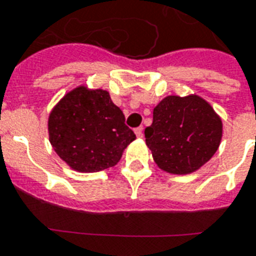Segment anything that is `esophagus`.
Returning a JSON list of instances; mask_svg holds the SVG:
<instances>
[{
	"instance_id": "obj_1",
	"label": "esophagus",
	"mask_w": 256,
	"mask_h": 256,
	"mask_svg": "<svg viewBox=\"0 0 256 256\" xmlns=\"http://www.w3.org/2000/svg\"><path fill=\"white\" fill-rule=\"evenodd\" d=\"M134 133H136V136L137 137H142L144 136V128H134Z\"/></svg>"
}]
</instances>
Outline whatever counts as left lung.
Here are the masks:
<instances>
[{
  "instance_id": "left-lung-1",
  "label": "left lung",
  "mask_w": 256,
  "mask_h": 256,
  "mask_svg": "<svg viewBox=\"0 0 256 256\" xmlns=\"http://www.w3.org/2000/svg\"><path fill=\"white\" fill-rule=\"evenodd\" d=\"M222 123L200 96H166L153 110L145 128L148 148L157 166L176 175L191 174L208 162L218 149Z\"/></svg>"
}]
</instances>
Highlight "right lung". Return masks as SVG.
I'll return each instance as SVG.
<instances>
[{"label": "right lung", "instance_id": "right-lung-1", "mask_svg": "<svg viewBox=\"0 0 256 256\" xmlns=\"http://www.w3.org/2000/svg\"><path fill=\"white\" fill-rule=\"evenodd\" d=\"M50 142L56 154L80 172L114 166L136 134L107 90L78 86L66 94L48 118Z\"/></svg>", "mask_w": 256, "mask_h": 256}]
</instances>
